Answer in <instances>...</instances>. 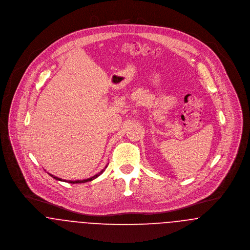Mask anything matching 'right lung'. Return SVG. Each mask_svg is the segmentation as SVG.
<instances>
[{"instance_id":"1","label":"right lung","mask_w":250,"mask_h":250,"mask_svg":"<svg viewBox=\"0 0 250 250\" xmlns=\"http://www.w3.org/2000/svg\"><path fill=\"white\" fill-rule=\"evenodd\" d=\"M106 167L102 170V171H100L99 173H97L96 175H94V176H92V177H90V178H87V179H83V180H75V181H73V180H65V179H61V178H59V177H56V176H54L53 174H50L52 177H54L55 179L56 180H59V181H64V182H68V183H73V184H75V183H85V182H88V181H92V180H94L95 178H97L98 176H100L104 171V169L106 168Z\"/></svg>"}]
</instances>
